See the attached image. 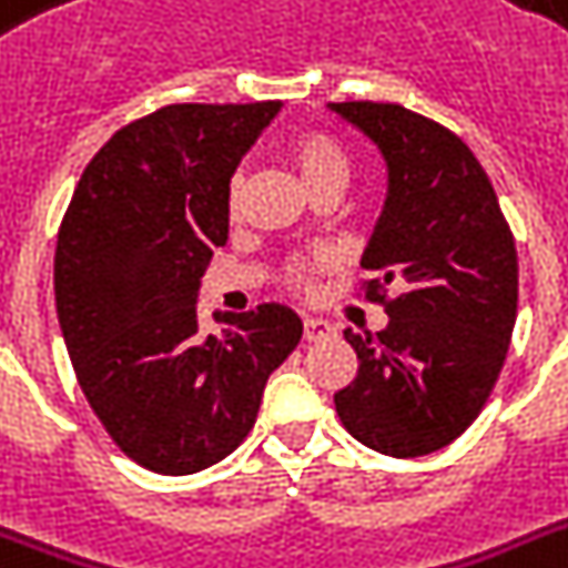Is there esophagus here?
<instances>
[{"label":"esophagus","instance_id":"esophagus-1","mask_svg":"<svg viewBox=\"0 0 568 568\" xmlns=\"http://www.w3.org/2000/svg\"><path fill=\"white\" fill-rule=\"evenodd\" d=\"M333 333H336V327H333L329 321H321V318L303 321V338H306V342H321V338H329Z\"/></svg>","mask_w":568,"mask_h":568}]
</instances>
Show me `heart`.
Masks as SVG:
<instances>
[{"label":"heart","mask_w":568,"mask_h":568,"mask_svg":"<svg viewBox=\"0 0 568 568\" xmlns=\"http://www.w3.org/2000/svg\"><path fill=\"white\" fill-rule=\"evenodd\" d=\"M292 162L301 173V180L306 189H315L321 182H347V171H351V164H347V155L342 153V146L336 141H329L327 135H318V132H310V135H303L294 141L292 146ZM239 189L241 180H232L230 189V205L235 209L239 205ZM327 262L324 258H315V262H294L285 271V280L292 285H306L310 283L312 271H318Z\"/></svg>","instance_id":"heart-1"}]
</instances>
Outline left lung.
<instances>
[{"label": "left lung", "mask_w": 568, "mask_h": 568, "mask_svg": "<svg viewBox=\"0 0 568 568\" xmlns=\"http://www.w3.org/2000/svg\"><path fill=\"white\" fill-rule=\"evenodd\" d=\"M377 146L386 200L365 244L374 301L388 285L377 336L345 329L359 368L336 392L347 433L388 457H424L475 422L510 347L519 262L475 153L439 123L392 102H327Z\"/></svg>", "instance_id": "1"}]
</instances>
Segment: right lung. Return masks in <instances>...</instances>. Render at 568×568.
<instances>
[{
    "label": "right lung",
    "mask_w": 568,
    "mask_h": 568,
    "mask_svg": "<svg viewBox=\"0 0 568 568\" xmlns=\"http://www.w3.org/2000/svg\"><path fill=\"white\" fill-rule=\"evenodd\" d=\"M283 102L168 105L93 155L58 232L55 306L88 404L118 448L194 475L239 448L303 336L288 306L212 312L200 283L226 244L230 182Z\"/></svg>",
    "instance_id": "obj_1"
}]
</instances>
